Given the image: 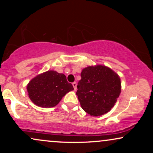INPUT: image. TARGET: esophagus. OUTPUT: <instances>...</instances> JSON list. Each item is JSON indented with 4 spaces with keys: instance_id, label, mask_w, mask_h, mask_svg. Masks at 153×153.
Instances as JSON below:
<instances>
[{
    "instance_id": "1",
    "label": "esophagus",
    "mask_w": 153,
    "mask_h": 153,
    "mask_svg": "<svg viewBox=\"0 0 153 153\" xmlns=\"http://www.w3.org/2000/svg\"><path fill=\"white\" fill-rule=\"evenodd\" d=\"M73 88H74V90L76 91V88H77V82H73Z\"/></svg>"
}]
</instances>
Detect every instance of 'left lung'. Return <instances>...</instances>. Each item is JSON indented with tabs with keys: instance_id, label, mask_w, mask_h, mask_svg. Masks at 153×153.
Segmentation results:
<instances>
[{
	"instance_id": "obj_1",
	"label": "left lung",
	"mask_w": 153,
	"mask_h": 153,
	"mask_svg": "<svg viewBox=\"0 0 153 153\" xmlns=\"http://www.w3.org/2000/svg\"><path fill=\"white\" fill-rule=\"evenodd\" d=\"M76 95L82 108L94 117L111 109L121 93L120 78L103 65L89 66L80 73Z\"/></svg>"
}]
</instances>
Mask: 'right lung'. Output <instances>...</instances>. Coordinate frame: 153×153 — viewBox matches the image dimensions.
I'll use <instances>...</instances> for the list:
<instances>
[{"label":"right lung","mask_w":153,"mask_h":153,"mask_svg":"<svg viewBox=\"0 0 153 153\" xmlns=\"http://www.w3.org/2000/svg\"><path fill=\"white\" fill-rule=\"evenodd\" d=\"M62 73L49 71L37 75L29 82L27 91L34 104L45 108L55 106L63 96L73 90Z\"/></svg>","instance_id":"add662e5"}]
</instances>
